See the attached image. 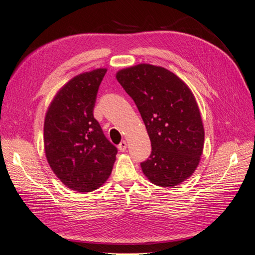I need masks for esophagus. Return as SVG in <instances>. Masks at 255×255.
Instances as JSON below:
<instances>
[{
	"label": "esophagus",
	"instance_id": "34e87169",
	"mask_svg": "<svg viewBox=\"0 0 255 255\" xmlns=\"http://www.w3.org/2000/svg\"><path fill=\"white\" fill-rule=\"evenodd\" d=\"M127 148H128V143H127L126 140L121 141V142L119 143V145H118V149H119L121 152H125V151L127 150Z\"/></svg>",
	"mask_w": 255,
	"mask_h": 255
}]
</instances>
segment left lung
<instances>
[{"instance_id": "obj_1", "label": "left lung", "mask_w": 255, "mask_h": 255, "mask_svg": "<svg viewBox=\"0 0 255 255\" xmlns=\"http://www.w3.org/2000/svg\"><path fill=\"white\" fill-rule=\"evenodd\" d=\"M134 100L150 137L152 152L140 164L148 180L173 187L197 169L204 128L195 96L179 76L158 66L139 64L116 74Z\"/></svg>"}]
</instances>
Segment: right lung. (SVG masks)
<instances>
[{
	"mask_svg": "<svg viewBox=\"0 0 255 255\" xmlns=\"http://www.w3.org/2000/svg\"><path fill=\"white\" fill-rule=\"evenodd\" d=\"M106 71L99 68L74 76L58 90L45 114L43 142L48 163L61 183L79 192L102 186L118 152L94 117Z\"/></svg>",
	"mask_w": 255,
	"mask_h": 255,
	"instance_id": "add662e5",
	"label": "right lung"
}]
</instances>
